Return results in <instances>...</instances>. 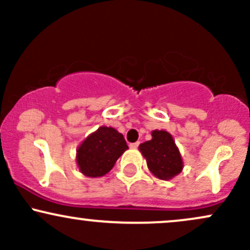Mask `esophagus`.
<instances>
[{"label": "esophagus", "mask_w": 250, "mask_h": 250, "mask_svg": "<svg viewBox=\"0 0 250 250\" xmlns=\"http://www.w3.org/2000/svg\"><path fill=\"white\" fill-rule=\"evenodd\" d=\"M139 145H140V142H135V143H130V146H129V147H130L131 149H136L137 147H139Z\"/></svg>", "instance_id": "obj_1"}]
</instances>
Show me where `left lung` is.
Returning <instances> with one entry per match:
<instances>
[{
    "label": "left lung",
    "mask_w": 250,
    "mask_h": 250,
    "mask_svg": "<svg viewBox=\"0 0 250 250\" xmlns=\"http://www.w3.org/2000/svg\"><path fill=\"white\" fill-rule=\"evenodd\" d=\"M148 169L157 179L168 181L183 169V160L173 136L166 130H153L151 140L139 146Z\"/></svg>",
    "instance_id": "obj_1"
}]
</instances>
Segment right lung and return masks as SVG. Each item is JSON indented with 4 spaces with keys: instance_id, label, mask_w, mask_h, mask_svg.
<instances>
[{
    "instance_id": "right-lung-1",
    "label": "right lung",
    "mask_w": 250,
    "mask_h": 250,
    "mask_svg": "<svg viewBox=\"0 0 250 250\" xmlns=\"http://www.w3.org/2000/svg\"><path fill=\"white\" fill-rule=\"evenodd\" d=\"M128 149L121 133L111 127H100L88 135L76 149V163L80 171L88 177H100L113 169Z\"/></svg>"
}]
</instances>
